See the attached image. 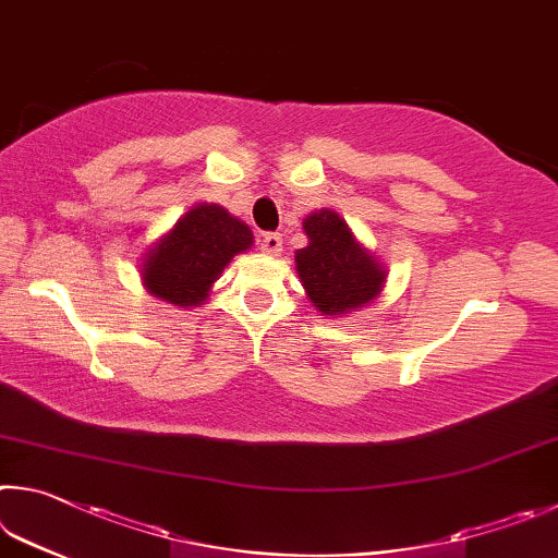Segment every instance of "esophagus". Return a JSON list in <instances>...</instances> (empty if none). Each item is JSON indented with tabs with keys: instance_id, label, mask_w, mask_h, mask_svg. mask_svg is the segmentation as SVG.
<instances>
[{
	"instance_id": "esophagus-1",
	"label": "esophagus",
	"mask_w": 558,
	"mask_h": 558,
	"mask_svg": "<svg viewBox=\"0 0 558 558\" xmlns=\"http://www.w3.org/2000/svg\"><path fill=\"white\" fill-rule=\"evenodd\" d=\"M259 244H262L264 252L274 254V257H277V254H281V244H284V242H281V234L279 232H267L259 240Z\"/></svg>"
}]
</instances>
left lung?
<instances>
[{"mask_svg": "<svg viewBox=\"0 0 558 558\" xmlns=\"http://www.w3.org/2000/svg\"><path fill=\"white\" fill-rule=\"evenodd\" d=\"M304 230L308 244L296 252V271L320 316L350 314L379 296L387 271L338 213L306 215Z\"/></svg>", "mask_w": 558, "mask_h": 558, "instance_id": "left-lung-1", "label": "left lung"}]
</instances>
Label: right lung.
<instances>
[{
  "instance_id": "1",
  "label": "right lung",
  "mask_w": 558,
  "mask_h": 558,
  "mask_svg": "<svg viewBox=\"0 0 558 558\" xmlns=\"http://www.w3.org/2000/svg\"><path fill=\"white\" fill-rule=\"evenodd\" d=\"M252 230L215 203H198L146 252L149 294L173 306H201L234 254L252 247Z\"/></svg>"
}]
</instances>
